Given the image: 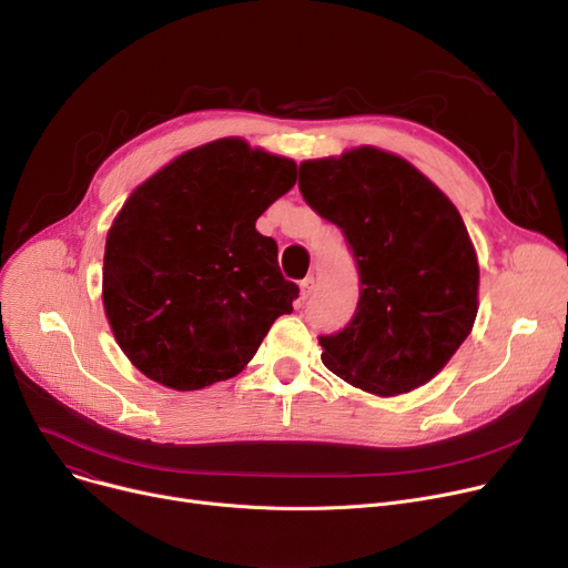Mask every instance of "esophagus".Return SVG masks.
I'll return each mask as SVG.
<instances>
[{"instance_id": "1", "label": "esophagus", "mask_w": 568, "mask_h": 568, "mask_svg": "<svg viewBox=\"0 0 568 568\" xmlns=\"http://www.w3.org/2000/svg\"><path fill=\"white\" fill-rule=\"evenodd\" d=\"M311 294H313V278H306V281H302V292H300V300H302V302H306Z\"/></svg>"}]
</instances>
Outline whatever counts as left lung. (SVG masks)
I'll return each instance as SVG.
<instances>
[{
    "label": "left lung",
    "instance_id": "obj_1",
    "mask_svg": "<svg viewBox=\"0 0 568 568\" xmlns=\"http://www.w3.org/2000/svg\"><path fill=\"white\" fill-rule=\"evenodd\" d=\"M300 189L343 230L362 274L354 320L320 338L322 364L379 398L428 384L479 313V257L456 204L409 161L371 144L304 161Z\"/></svg>",
    "mask_w": 568,
    "mask_h": 568
}]
</instances>
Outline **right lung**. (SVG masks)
I'll list each match as a JSON object with an SVG mask.
<instances>
[{"instance_id":"1","label":"right lung","mask_w":568,"mask_h":568,"mask_svg":"<svg viewBox=\"0 0 568 568\" xmlns=\"http://www.w3.org/2000/svg\"><path fill=\"white\" fill-rule=\"evenodd\" d=\"M296 184L292 159L221 138L179 154L119 209L103 253V311L129 362L174 392L242 373L292 313L278 246L255 221Z\"/></svg>"}]
</instances>
